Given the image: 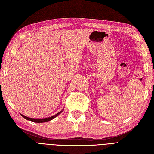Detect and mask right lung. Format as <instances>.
<instances>
[{
    "mask_svg": "<svg viewBox=\"0 0 154 154\" xmlns=\"http://www.w3.org/2000/svg\"><path fill=\"white\" fill-rule=\"evenodd\" d=\"M63 109H62L61 111L59 112L58 113L56 114L54 116H51V117H49V118H42V119H40V118H28L27 117V116H25L23 114H20V115L22 116L23 118H24L26 119L27 120H29V121H31V122H35V123H44V122H49V121H51L54 118H55L56 117H57V116H58L59 114H61L62 112H63Z\"/></svg>",
    "mask_w": 154,
    "mask_h": 154,
    "instance_id": "add662e5",
    "label": "right lung"
}]
</instances>
